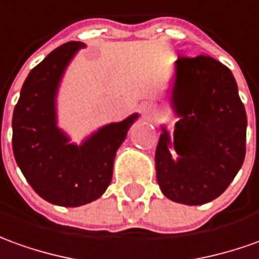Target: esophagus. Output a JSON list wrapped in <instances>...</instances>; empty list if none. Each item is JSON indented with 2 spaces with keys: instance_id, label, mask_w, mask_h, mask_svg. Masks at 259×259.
I'll return each mask as SVG.
<instances>
[{
  "instance_id": "esophagus-1",
  "label": "esophagus",
  "mask_w": 259,
  "mask_h": 259,
  "mask_svg": "<svg viewBox=\"0 0 259 259\" xmlns=\"http://www.w3.org/2000/svg\"><path fill=\"white\" fill-rule=\"evenodd\" d=\"M144 112H146L147 116H151V115H153V108H151V105H147V106L144 108Z\"/></svg>"
}]
</instances>
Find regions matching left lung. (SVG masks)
<instances>
[{"label": "left lung", "mask_w": 259, "mask_h": 259, "mask_svg": "<svg viewBox=\"0 0 259 259\" xmlns=\"http://www.w3.org/2000/svg\"><path fill=\"white\" fill-rule=\"evenodd\" d=\"M169 102L180 120L174 140L161 127L155 150L157 181L172 202L203 205L220 196L243 165L245 108L230 70L205 54L175 61ZM171 148L179 154L177 160Z\"/></svg>", "instance_id": "left-lung-1"}]
</instances>
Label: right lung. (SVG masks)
<instances>
[{"label":"right lung","instance_id":"obj_1","mask_svg":"<svg viewBox=\"0 0 259 259\" xmlns=\"http://www.w3.org/2000/svg\"><path fill=\"white\" fill-rule=\"evenodd\" d=\"M81 41L53 50L29 73L12 116V150L23 177L40 198L64 207H77L101 198L109 186L117 148L139 117L94 132L82 144L57 127L56 97L67 66Z\"/></svg>","mask_w":259,"mask_h":259}]
</instances>
